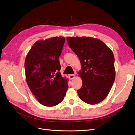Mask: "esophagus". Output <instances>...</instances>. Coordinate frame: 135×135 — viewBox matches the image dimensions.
Masks as SVG:
<instances>
[{
	"label": "esophagus",
	"instance_id": "obj_1",
	"mask_svg": "<svg viewBox=\"0 0 135 135\" xmlns=\"http://www.w3.org/2000/svg\"><path fill=\"white\" fill-rule=\"evenodd\" d=\"M75 77V75L74 74H70V75H69V79H73V78H74Z\"/></svg>",
	"mask_w": 135,
	"mask_h": 135
}]
</instances>
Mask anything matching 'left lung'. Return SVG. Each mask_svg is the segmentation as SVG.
<instances>
[{
  "label": "left lung",
  "instance_id": "left-lung-1",
  "mask_svg": "<svg viewBox=\"0 0 135 135\" xmlns=\"http://www.w3.org/2000/svg\"><path fill=\"white\" fill-rule=\"evenodd\" d=\"M69 47L81 65L79 75L82 86L77 91L80 99L88 104H97L109 94L115 80L114 57L101 40L91 37H68Z\"/></svg>",
  "mask_w": 135,
  "mask_h": 135
}]
</instances>
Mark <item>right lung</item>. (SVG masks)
I'll list each match as a JSON object with an SVG mask.
<instances>
[{
    "instance_id": "add662e5",
    "label": "right lung",
    "mask_w": 135,
    "mask_h": 135,
    "mask_svg": "<svg viewBox=\"0 0 135 135\" xmlns=\"http://www.w3.org/2000/svg\"><path fill=\"white\" fill-rule=\"evenodd\" d=\"M65 39L53 37L34 43L25 59L26 79L39 103L54 107L62 101L68 89V79L61 76L59 57Z\"/></svg>"
}]
</instances>
